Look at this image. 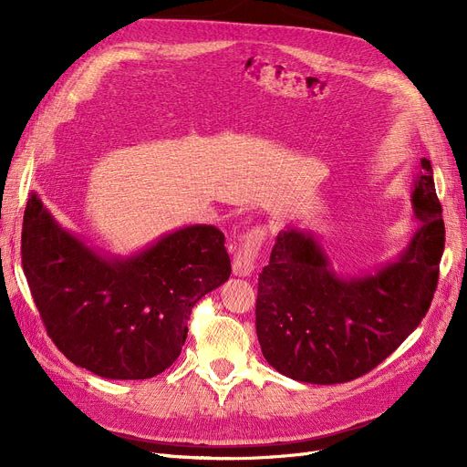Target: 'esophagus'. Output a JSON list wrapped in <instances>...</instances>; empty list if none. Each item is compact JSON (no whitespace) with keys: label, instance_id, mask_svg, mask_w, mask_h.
Here are the masks:
<instances>
[{"label":"esophagus","instance_id":"1","mask_svg":"<svg viewBox=\"0 0 467 467\" xmlns=\"http://www.w3.org/2000/svg\"><path fill=\"white\" fill-rule=\"evenodd\" d=\"M265 234L267 233L264 227H255L238 238L236 254L233 257V273L238 275V277H248V275L255 269V260L262 252Z\"/></svg>","mask_w":467,"mask_h":467}]
</instances>
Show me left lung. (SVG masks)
<instances>
[{"label":"left lung","mask_w":467,"mask_h":467,"mask_svg":"<svg viewBox=\"0 0 467 467\" xmlns=\"http://www.w3.org/2000/svg\"><path fill=\"white\" fill-rule=\"evenodd\" d=\"M418 229L394 262L337 273L307 231H281L257 279L255 331L267 364L295 381L337 385L366 375L421 323L439 283L444 221L433 167L413 182Z\"/></svg>","instance_id":"left-lung-1"}]
</instances>
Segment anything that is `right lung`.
<instances>
[{"mask_svg":"<svg viewBox=\"0 0 467 467\" xmlns=\"http://www.w3.org/2000/svg\"><path fill=\"white\" fill-rule=\"evenodd\" d=\"M23 269L49 338L106 379H150L182 350L196 302L231 277L224 234L190 224L132 255L101 254L26 202Z\"/></svg>","mask_w":467,"mask_h":467,"instance_id":"add662e5","label":"right lung"}]
</instances>
